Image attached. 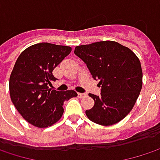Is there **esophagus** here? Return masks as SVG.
I'll use <instances>...</instances> for the list:
<instances>
[{
    "instance_id": "obj_1",
    "label": "esophagus",
    "mask_w": 160,
    "mask_h": 160,
    "mask_svg": "<svg viewBox=\"0 0 160 160\" xmlns=\"http://www.w3.org/2000/svg\"><path fill=\"white\" fill-rule=\"evenodd\" d=\"M85 95H86V93H82V92H79V93H78V96H79V97H80V98L84 97Z\"/></svg>"
}]
</instances>
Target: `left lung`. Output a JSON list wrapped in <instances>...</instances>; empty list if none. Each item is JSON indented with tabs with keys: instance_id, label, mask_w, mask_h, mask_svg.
I'll list each match as a JSON object with an SVG mask.
<instances>
[{
	"instance_id": "left-lung-1",
	"label": "left lung",
	"mask_w": 160,
	"mask_h": 160,
	"mask_svg": "<svg viewBox=\"0 0 160 160\" xmlns=\"http://www.w3.org/2000/svg\"><path fill=\"white\" fill-rule=\"evenodd\" d=\"M74 53L86 64L100 95L90 93L94 106L85 113L94 123L109 126L132 109L142 89L141 63L134 52L118 42L105 41L77 46Z\"/></svg>"
}]
</instances>
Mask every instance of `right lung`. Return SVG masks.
Instances as JSON below:
<instances>
[{"mask_svg":"<svg viewBox=\"0 0 160 160\" xmlns=\"http://www.w3.org/2000/svg\"><path fill=\"white\" fill-rule=\"evenodd\" d=\"M71 48L48 42L34 44L18 56L9 80L11 100L20 115L30 124L46 128L63 115L65 101L78 94L73 90L49 89L57 80L52 70L68 55Z\"/></svg>","mask_w":160,"mask_h":160,"instance_id":"1","label":"right lung"}]
</instances>
